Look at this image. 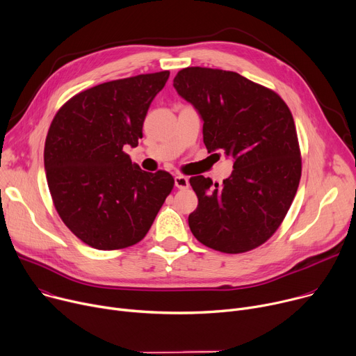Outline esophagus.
<instances>
[{
    "instance_id": "34e87169",
    "label": "esophagus",
    "mask_w": 356,
    "mask_h": 356,
    "mask_svg": "<svg viewBox=\"0 0 356 356\" xmlns=\"http://www.w3.org/2000/svg\"><path fill=\"white\" fill-rule=\"evenodd\" d=\"M175 186L180 190H184L188 187V179L186 176L177 175V176H175Z\"/></svg>"
}]
</instances>
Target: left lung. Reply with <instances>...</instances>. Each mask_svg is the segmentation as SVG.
<instances>
[{
    "label": "left lung",
    "instance_id": "1",
    "mask_svg": "<svg viewBox=\"0 0 356 356\" xmlns=\"http://www.w3.org/2000/svg\"><path fill=\"white\" fill-rule=\"evenodd\" d=\"M173 86L202 118L209 153L224 152L234 169L221 186L190 179L199 199L188 216L193 236L227 254L261 245L280 227L301 179L293 115L275 92L237 72L184 68Z\"/></svg>",
    "mask_w": 356,
    "mask_h": 356
}]
</instances>
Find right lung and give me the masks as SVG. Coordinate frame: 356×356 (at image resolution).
Listing matches in <instances>:
<instances>
[{"instance_id":"obj_1","label":"right lung","mask_w":356,"mask_h":356,"mask_svg":"<svg viewBox=\"0 0 356 356\" xmlns=\"http://www.w3.org/2000/svg\"><path fill=\"white\" fill-rule=\"evenodd\" d=\"M169 75L96 85L70 99L49 126L44 166L55 209L93 248L139 243L173 188L172 175L145 172L123 152L138 146L149 106Z\"/></svg>"}]
</instances>
